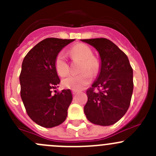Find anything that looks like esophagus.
<instances>
[{
    "instance_id": "obj_1",
    "label": "esophagus",
    "mask_w": 156,
    "mask_h": 156,
    "mask_svg": "<svg viewBox=\"0 0 156 156\" xmlns=\"http://www.w3.org/2000/svg\"><path fill=\"white\" fill-rule=\"evenodd\" d=\"M78 92V91L76 90H72V94H76Z\"/></svg>"
}]
</instances>
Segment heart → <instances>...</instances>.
<instances>
[{"instance_id":"1","label":"heart","mask_w":156,"mask_h":156,"mask_svg":"<svg viewBox=\"0 0 156 156\" xmlns=\"http://www.w3.org/2000/svg\"><path fill=\"white\" fill-rule=\"evenodd\" d=\"M69 54L72 58H78L82 60L80 71L78 75H70L64 78L62 84L64 87L72 90H80L89 84L92 75H97L100 69L98 59L93 55L92 49L85 44L78 43L74 45L69 50ZM54 67L59 76H65L69 72L68 62L62 53H58L54 61Z\"/></svg>"}]
</instances>
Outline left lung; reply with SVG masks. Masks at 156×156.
<instances>
[{
    "label": "left lung",
    "mask_w": 156,
    "mask_h": 156,
    "mask_svg": "<svg viewBox=\"0 0 156 156\" xmlns=\"http://www.w3.org/2000/svg\"><path fill=\"white\" fill-rule=\"evenodd\" d=\"M81 41L97 49L101 59L100 75L87 90L84 114L91 123L112 125L125 115L130 106L133 89V69L127 55L108 39Z\"/></svg>",
    "instance_id": "left-lung-1"
}]
</instances>
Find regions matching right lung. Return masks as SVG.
Wrapping results in <instances>:
<instances>
[{
    "mask_svg": "<svg viewBox=\"0 0 156 156\" xmlns=\"http://www.w3.org/2000/svg\"><path fill=\"white\" fill-rule=\"evenodd\" d=\"M75 39L49 37L39 42L25 56L20 75V94L30 119L44 127L62 124L72 100L71 90H52L60 82L54 67L56 56Z\"/></svg>",
    "mask_w": 156,
    "mask_h": 156,
    "instance_id": "add662e5",
    "label": "right lung"
}]
</instances>
